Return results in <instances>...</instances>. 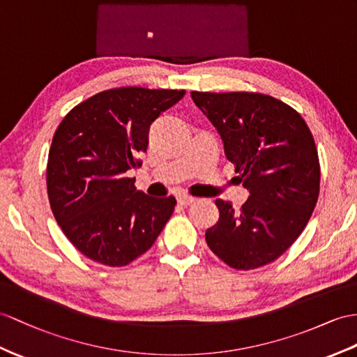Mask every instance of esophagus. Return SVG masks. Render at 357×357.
Wrapping results in <instances>:
<instances>
[{
  "label": "esophagus",
  "instance_id": "34e87169",
  "mask_svg": "<svg viewBox=\"0 0 357 357\" xmlns=\"http://www.w3.org/2000/svg\"><path fill=\"white\" fill-rule=\"evenodd\" d=\"M177 202H178L180 206H189V204H192L195 202V198L190 197V195H186V194H181V195L177 197Z\"/></svg>",
  "mask_w": 357,
  "mask_h": 357
}]
</instances>
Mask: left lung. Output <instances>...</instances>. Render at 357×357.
Returning a JSON list of instances; mask_svg holds the SVG:
<instances>
[{
	"label": "left lung",
	"mask_w": 357,
	"mask_h": 357,
	"mask_svg": "<svg viewBox=\"0 0 357 357\" xmlns=\"http://www.w3.org/2000/svg\"><path fill=\"white\" fill-rule=\"evenodd\" d=\"M218 130L224 153L250 190L234 211L216 199L220 220L206 230L208 248L230 268L274 262L306 227L319 195V159L306 121L288 104L257 92H190Z\"/></svg>",
	"instance_id": "1"
}]
</instances>
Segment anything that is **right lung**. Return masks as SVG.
Masks as SVG:
<instances>
[{"instance_id": "add662e5", "label": "right lung", "mask_w": 357, "mask_h": 357, "mask_svg": "<svg viewBox=\"0 0 357 357\" xmlns=\"http://www.w3.org/2000/svg\"><path fill=\"white\" fill-rule=\"evenodd\" d=\"M185 91L115 88L77 104L59 124L47 163L51 211L69 242L106 266L149 251L177 202L154 198L126 176L139 168L149 130Z\"/></svg>"}]
</instances>
